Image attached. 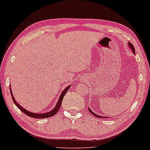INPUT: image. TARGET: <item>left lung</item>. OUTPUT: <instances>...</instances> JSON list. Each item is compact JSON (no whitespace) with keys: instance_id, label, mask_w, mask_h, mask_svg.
<instances>
[{"instance_id":"8db88e82","label":"left lung","mask_w":150,"mask_h":150,"mask_svg":"<svg viewBox=\"0 0 150 150\" xmlns=\"http://www.w3.org/2000/svg\"><path fill=\"white\" fill-rule=\"evenodd\" d=\"M128 45H129V47L130 48H131V50H132V52H134V54H135V49H134V47L133 45H132V44L131 43V42H129V44H128ZM88 110H89V112H90L91 113H92V114H93V115L95 116H96V117H98V118H108V117H104V116H101L97 115V114H94V112H92V110H91L90 109H89V108H88Z\"/></svg>"}]
</instances>
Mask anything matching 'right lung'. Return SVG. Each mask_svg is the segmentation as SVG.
Listing matches in <instances>:
<instances>
[{
	"label": "right lung",
	"instance_id": "1",
	"mask_svg": "<svg viewBox=\"0 0 150 150\" xmlns=\"http://www.w3.org/2000/svg\"><path fill=\"white\" fill-rule=\"evenodd\" d=\"M69 87H70V85H69V86L66 87V88L64 89L63 91V92L61 93V96L59 97V99H58L57 103H56L55 108H54L53 110L50 111L49 112H46V113H41V114H36V113H32V112H30V111H28L27 110H25L23 108V107H21L20 105L18 103H17L16 101L14 99V97H13V94H12V92H11V87H9V88H10V93H11V98H12V100L13 101V103H14L18 107L19 110H21L23 113H25L26 115H28V116H30V117H32V118H48V117H51V116L55 115V114L57 113V112L58 110H59L60 108H61V104H62V101H63V97L65 96V95L66 94V92H67V91L69 89Z\"/></svg>",
	"mask_w": 150,
	"mask_h": 150
}]
</instances>
